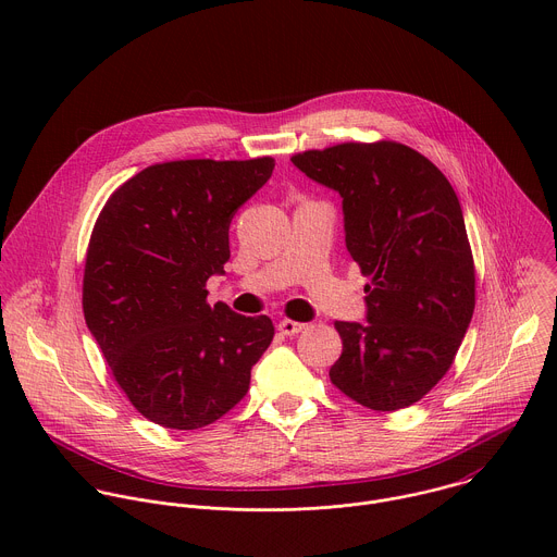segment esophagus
Returning <instances> with one entry per match:
<instances>
[{
    "mask_svg": "<svg viewBox=\"0 0 557 557\" xmlns=\"http://www.w3.org/2000/svg\"><path fill=\"white\" fill-rule=\"evenodd\" d=\"M277 329H280V333H282V335L293 337V335L301 333V331L306 329V324H301V322H293V320H282V322L277 324Z\"/></svg>",
    "mask_w": 557,
    "mask_h": 557,
    "instance_id": "34e87169",
    "label": "esophagus"
}]
</instances>
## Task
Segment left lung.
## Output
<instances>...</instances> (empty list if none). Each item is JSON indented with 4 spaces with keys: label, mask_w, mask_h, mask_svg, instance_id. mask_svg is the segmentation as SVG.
Returning a JSON list of instances; mask_svg holds the SVG:
<instances>
[{
    "label": "left lung",
    "mask_w": 557,
    "mask_h": 557,
    "mask_svg": "<svg viewBox=\"0 0 557 557\" xmlns=\"http://www.w3.org/2000/svg\"><path fill=\"white\" fill-rule=\"evenodd\" d=\"M293 165L344 198L346 247L366 284L368 324L335 322L331 381L376 412L408 408L445 376L475 306V267L456 191L396 140L293 153Z\"/></svg>",
    "instance_id": "8db88e82"
}]
</instances>
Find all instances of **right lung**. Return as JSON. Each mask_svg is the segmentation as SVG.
<instances>
[{
    "mask_svg": "<svg viewBox=\"0 0 557 557\" xmlns=\"http://www.w3.org/2000/svg\"><path fill=\"white\" fill-rule=\"evenodd\" d=\"M249 161L156 163L103 205L86 253L84 314L114 381L170 430L215 423L245 399L275 329L207 301L231 256L228 224L273 174Z\"/></svg>",
    "mask_w": 557,
    "mask_h": 557,
    "instance_id": "1",
    "label": "right lung"
}]
</instances>
